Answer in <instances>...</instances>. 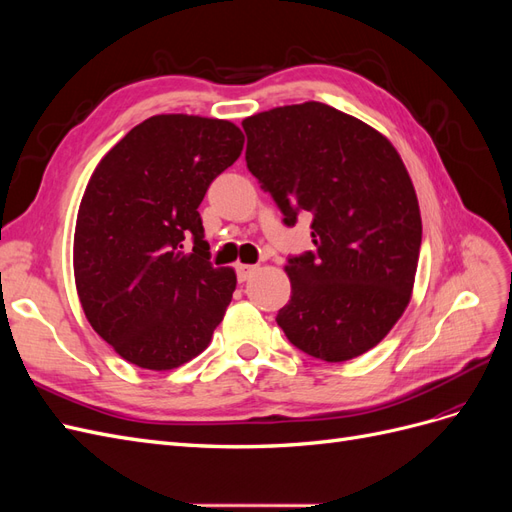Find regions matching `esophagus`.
<instances>
[{
	"label": "esophagus",
	"mask_w": 512,
	"mask_h": 512,
	"mask_svg": "<svg viewBox=\"0 0 512 512\" xmlns=\"http://www.w3.org/2000/svg\"><path fill=\"white\" fill-rule=\"evenodd\" d=\"M256 271H258L256 265H237V277H239V282H247Z\"/></svg>",
	"instance_id": "obj_1"
}]
</instances>
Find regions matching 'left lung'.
Segmentation results:
<instances>
[{
    "label": "left lung",
    "instance_id": "8db88e82",
    "mask_svg": "<svg viewBox=\"0 0 512 512\" xmlns=\"http://www.w3.org/2000/svg\"><path fill=\"white\" fill-rule=\"evenodd\" d=\"M245 162L284 213L312 215L316 252L288 258L277 314L292 346L327 363L378 346L410 303L421 252L412 179L386 136L322 102L243 119Z\"/></svg>",
    "mask_w": 512,
    "mask_h": 512
}]
</instances>
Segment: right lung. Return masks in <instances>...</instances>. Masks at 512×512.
I'll return each instance as SVG.
<instances>
[{"label": "right lung", "mask_w": 512, "mask_h": 512, "mask_svg": "<svg viewBox=\"0 0 512 512\" xmlns=\"http://www.w3.org/2000/svg\"><path fill=\"white\" fill-rule=\"evenodd\" d=\"M226 119L153 115L106 153L74 228V282L94 331L132 365L175 369L203 352L237 286L209 262L198 207L241 156ZM192 238L185 253L182 241Z\"/></svg>", "instance_id": "add662e5"}]
</instances>
